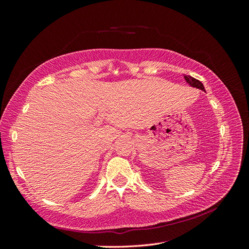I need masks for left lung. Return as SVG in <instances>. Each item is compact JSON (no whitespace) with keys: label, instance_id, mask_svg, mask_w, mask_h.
Instances as JSON below:
<instances>
[{"label":"left lung","instance_id":"obj_1","mask_svg":"<svg viewBox=\"0 0 249 249\" xmlns=\"http://www.w3.org/2000/svg\"><path fill=\"white\" fill-rule=\"evenodd\" d=\"M184 79H185V80H186V82L189 84L190 87H193V88H197V89H202V91H205V89H204V87H203V84L201 83L199 80H197V79L193 78L192 76H184Z\"/></svg>","mask_w":249,"mask_h":249}]
</instances>
